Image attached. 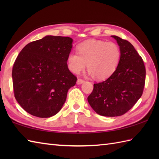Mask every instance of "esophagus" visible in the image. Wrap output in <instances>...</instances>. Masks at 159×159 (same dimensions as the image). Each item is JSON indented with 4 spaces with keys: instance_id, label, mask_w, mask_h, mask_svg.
<instances>
[{
    "instance_id": "34e87169",
    "label": "esophagus",
    "mask_w": 159,
    "mask_h": 159,
    "mask_svg": "<svg viewBox=\"0 0 159 159\" xmlns=\"http://www.w3.org/2000/svg\"><path fill=\"white\" fill-rule=\"evenodd\" d=\"M84 82H85V80H83V79H78L76 83H77V85H80V84L83 83Z\"/></svg>"
}]
</instances>
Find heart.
<instances>
[{"instance_id": "obj_1", "label": "heart", "mask_w": 159, "mask_h": 159, "mask_svg": "<svg viewBox=\"0 0 159 159\" xmlns=\"http://www.w3.org/2000/svg\"><path fill=\"white\" fill-rule=\"evenodd\" d=\"M79 54L70 52L67 57L68 69L79 74L86 67L89 74L98 80H103L112 75L119 65L121 50L117 43L101 40L90 39L77 46Z\"/></svg>"}]
</instances>
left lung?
Returning <instances> with one entry per match:
<instances>
[{
	"label": "left lung",
	"mask_w": 159,
	"mask_h": 159,
	"mask_svg": "<svg viewBox=\"0 0 159 159\" xmlns=\"http://www.w3.org/2000/svg\"><path fill=\"white\" fill-rule=\"evenodd\" d=\"M111 37L121 50L119 65L107 80L93 84L87 100L98 114L117 117L129 111L142 95L146 68L142 58L129 42L116 35Z\"/></svg>",
	"instance_id": "left-lung-1"
}]
</instances>
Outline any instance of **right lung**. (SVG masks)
<instances>
[{"label":"right lung","instance_id":"obj_1","mask_svg":"<svg viewBox=\"0 0 159 159\" xmlns=\"http://www.w3.org/2000/svg\"><path fill=\"white\" fill-rule=\"evenodd\" d=\"M69 37L47 35L24 47L13 64V86L17 102L33 116H55L76 83L67 57L72 48Z\"/></svg>","mask_w":159,"mask_h":159}]
</instances>
